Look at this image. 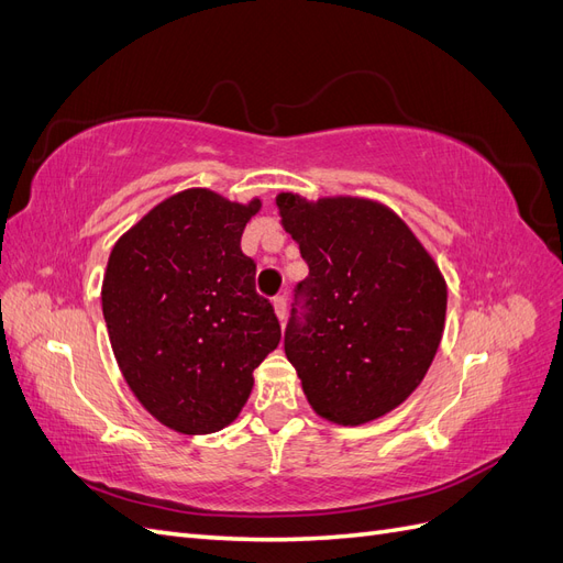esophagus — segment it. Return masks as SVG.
Segmentation results:
<instances>
[{"label":"esophagus","mask_w":563,"mask_h":563,"mask_svg":"<svg viewBox=\"0 0 563 563\" xmlns=\"http://www.w3.org/2000/svg\"><path fill=\"white\" fill-rule=\"evenodd\" d=\"M272 308H275V314H277L279 321L286 319V298H284V296L272 298Z\"/></svg>","instance_id":"1"}]
</instances>
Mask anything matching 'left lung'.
I'll list each match as a JSON object with an SVG mask.
<instances>
[{
  "label": "left lung",
  "instance_id": "8db88e82",
  "mask_svg": "<svg viewBox=\"0 0 563 563\" xmlns=\"http://www.w3.org/2000/svg\"><path fill=\"white\" fill-rule=\"evenodd\" d=\"M284 230L310 267L284 352L312 411L364 424L404 404L441 343L446 282L404 220L380 201L279 192Z\"/></svg>",
  "mask_w": 563,
  "mask_h": 563
}]
</instances>
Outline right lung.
<instances>
[{"label":"right lung","instance_id":"1","mask_svg":"<svg viewBox=\"0 0 563 563\" xmlns=\"http://www.w3.org/2000/svg\"><path fill=\"white\" fill-rule=\"evenodd\" d=\"M261 207L190 187L112 246L100 298L114 360L145 411L180 434L228 428L279 345V321L240 246Z\"/></svg>","mask_w":563,"mask_h":563}]
</instances>
